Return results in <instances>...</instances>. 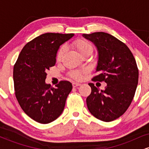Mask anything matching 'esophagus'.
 <instances>
[{"mask_svg":"<svg viewBox=\"0 0 149 149\" xmlns=\"http://www.w3.org/2000/svg\"><path fill=\"white\" fill-rule=\"evenodd\" d=\"M72 85H73V88H76V87H77V86H80V83H74V82H73V83H72Z\"/></svg>","mask_w":149,"mask_h":149,"instance_id":"esophagus-1","label":"esophagus"}]
</instances>
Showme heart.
Returning <instances> with one entry per match:
<instances>
[{"instance_id":"heart-1","label":"heart","mask_w":149,"mask_h":149,"mask_svg":"<svg viewBox=\"0 0 149 149\" xmlns=\"http://www.w3.org/2000/svg\"><path fill=\"white\" fill-rule=\"evenodd\" d=\"M72 45L78 50L81 56L85 55L88 53L92 54L94 49L92 44L88 40H85V39H77L72 42ZM65 50H66L65 45L61 46L58 49L57 56H56L58 61H60L62 59ZM69 76L75 80H80L83 76V72L82 71H71L69 72Z\"/></svg>"}]
</instances>
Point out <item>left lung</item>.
<instances>
[{
	"label": "left lung",
	"instance_id": "left-lung-1",
	"mask_svg": "<svg viewBox=\"0 0 149 149\" xmlns=\"http://www.w3.org/2000/svg\"><path fill=\"white\" fill-rule=\"evenodd\" d=\"M93 42L99 53L93 81L107 83L101 90L89 83L92 92L86 102L90 112L100 120L111 122L127 111L134 97L139 70L132 53L124 42L104 32L83 34Z\"/></svg>",
	"mask_w": 149,
	"mask_h": 149
}]
</instances>
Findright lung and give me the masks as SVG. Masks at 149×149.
I'll use <instances>...</instances> for the list:
<instances>
[{"label": "right lung", "instance_id": "right-lung-1", "mask_svg": "<svg viewBox=\"0 0 149 149\" xmlns=\"http://www.w3.org/2000/svg\"><path fill=\"white\" fill-rule=\"evenodd\" d=\"M73 36L42 34L23 47L14 65L15 96L25 113L38 123H49L64 111L72 84L62 80L52 88L45 81L47 71L55 64L59 46Z\"/></svg>", "mask_w": 149, "mask_h": 149}]
</instances>
